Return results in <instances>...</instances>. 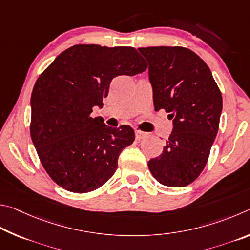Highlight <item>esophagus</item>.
I'll list each match as a JSON object with an SVG mask.
<instances>
[{
  "label": "esophagus",
  "instance_id": "esophagus-1",
  "mask_svg": "<svg viewBox=\"0 0 250 250\" xmlns=\"http://www.w3.org/2000/svg\"><path fill=\"white\" fill-rule=\"evenodd\" d=\"M146 136H147V134L142 132V130H135V137H136L137 141H141V139L145 138Z\"/></svg>",
  "mask_w": 250,
  "mask_h": 250
}]
</instances>
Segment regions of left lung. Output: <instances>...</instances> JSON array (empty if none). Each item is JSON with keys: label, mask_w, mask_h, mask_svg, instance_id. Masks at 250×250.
<instances>
[{"label": "left lung", "mask_w": 250, "mask_h": 250, "mask_svg": "<svg viewBox=\"0 0 250 250\" xmlns=\"http://www.w3.org/2000/svg\"><path fill=\"white\" fill-rule=\"evenodd\" d=\"M148 62L155 111L165 109L173 128L163 154L148 161L161 185L186 187L202 172L215 141L223 108L208 64L188 48H138Z\"/></svg>", "instance_id": "1"}]
</instances>
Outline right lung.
I'll return each mask as SVG.
<instances>
[{
    "label": "right lung",
    "instance_id": "right-lung-1",
    "mask_svg": "<svg viewBox=\"0 0 250 250\" xmlns=\"http://www.w3.org/2000/svg\"><path fill=\"white\" fill-rule=\"evenodd\" d=\"M146 68L133 47L76 45L39 76L30 98V137L57 185L86 193L112 178L135 133L130 126L109 127L102 117H91L92 107H102L114 78L135 76Z\"/></svg>",
    "mask_w": 250,
    "mask_h": 250
}]
</instances>
